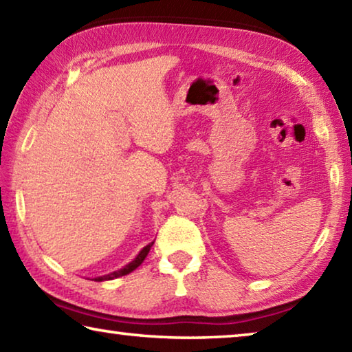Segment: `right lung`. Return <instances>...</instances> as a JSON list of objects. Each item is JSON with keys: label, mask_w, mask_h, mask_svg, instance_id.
Instances as JSON below:
<instances>
[{"label": "right lung", "mask_w": 352, "mask_h": 352, "mask_svg": "<svg viewBox=\"0 0 352 352\" xmlns=\"http://www.w3.org/2000/svg\"><path fill=\"white\" fill-rule=\"evenodd\" d=\"M153 245V242L148 243V245H146L144 248L141 250V252L138 253V256L132 261L129 262V264L126 267H122V269H119L116 272L113 273H109V275H104V276H98L94 278V281H110V279H115V278H119V276H124V275H129V273H132L135 269H138V267L142 264V261L146 259V256L148 254V252H151V248Z\"/></svg>", "instance_id": "1"}]
</instances>
